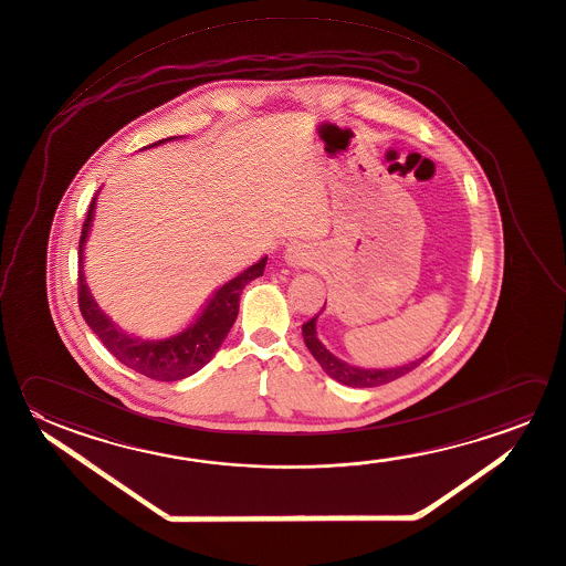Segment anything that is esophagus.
<instances>
[{
	"instance_id": "obj_1",
	"label": "esophagus",
	"mask_w": 566,
	"mask_h": 566,
	"mask_svg": "<svg viewBox=\"0 0 566 566\" xmlns=\"http://www.w3.org/2000/svg\"><path fill=\"white\" fill-rule=\"evenodd\" d=\"M315 259H317L315 249L303 241H291L285 249V261L293 268H311L315 265Z\"/></svg>"
}]
</instances>
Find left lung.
<instances>
[{
  "mask_svg": "<svg viewBox=\"0 0 566 566\" xmlns=\"http://www.w3.org/2000/svg\"><path fill=\"white\" fill-rule=\"evenodd\" d=\"M315 321L317 315L313 319H308L307 323H303L301 333H303V339L307 349L311 350V355L317 359L323 370L333 377L335 380H339L343 385H349V387H379V385H387L391 380L399 379L402 375L411 373L412 369H417L421 365L422 359L412 360L409 365H402V367H395V369H359V367H353L349 363H343V360L333 357L329 350L323 347V343L317 339V331H315Z\"/></svg>",
  "mask_w": 566,
  "mask_h": 566,
  "instance_id": "obj_1",
  "label": "left lung"
}]
</instances>
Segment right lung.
Here are the masks:
<instances>
[{"label": "right lung", "instance_id": "right-lung-1", "mask_svg": "<svg viewBox=\"0 0 566 566\" xmlns=\"http://www.w3.org/2000/svg\"><path fill=\"white\" fill-rule=\"evenodd\" d=\"M174 139V137H169ZM167 142L161 139L159 145ZM99 193V191H97ZM90 203V211L83 221L82 237H80V268H77V301L83 319L90 325V329L99 337L105 349L114 355L115 359L124 363L125 367L142 373L145 377L155 380H181L203 369L209 360L213 359L217 349L227 337L229 329L233 327L239 313V298L249 281L261 277L268 258L261 259L255 265L247 268L237 277L229 279L216 293L207 298L206 305L199 311L196 319L187 327L164 337V339H142L135 335H127L115 327L102 308L97 307L95 298L90 293V287L83 277V247L87 241V233L92 227L95 199Z\"/></svg>", "mask_w": 566, "mask_h": 566}]
</instances>
